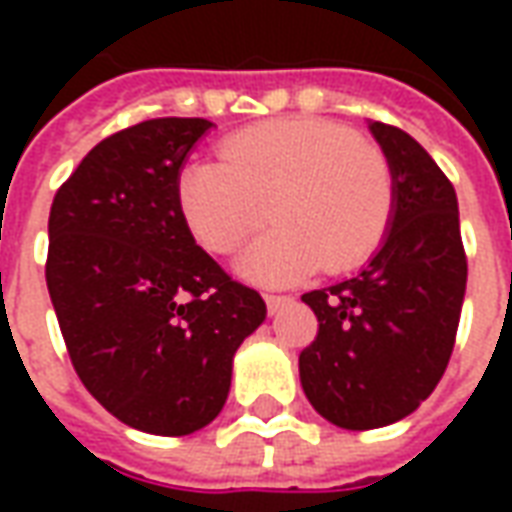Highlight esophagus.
Returning <instances> with one entry per match:
<instances>
[{
  "label": "esophagus",
  "mask_w": 512,
  "mask_h": 512,
  "mask_svg": "<svg viewBox=\"0 0 512 512\" xmlns=\"http://www.w3.org/2000/svg\"><path fill=\"white\" fill-rule=\"evenodd\" d=\"M285 304H290V296H277V293H266V307L268 315H277Z\"/></svg>",
  "instance_id": "34e87169"
}]
</instances>
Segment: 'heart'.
Instances as JSON below:
<instances>
[{"label":"heart","mask_w":512,"mask_h":512,"mask_svg":"<svg viewBox=\"0 0 512 512\" xmlns=\"http://www.w3.org/2000/svg\"><path fill=\"white\" fill-rule=\"evenodd\" d=\"M178 205L213 255H233L268 216L277 219L241 257V271L279 285L321 266L340 274L365 263L395 216V172L381 147L340 123L268 120L227 136L219 161L180 169Z\"/></svg>","instance_id":"obj_1"}]
</instances>
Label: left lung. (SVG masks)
<instances>
[{
    "label": "left lung",
    "instance_id": "1",
    "mask_svg": "<svg viewBox=\"0 0 512 512\" xmlns=\"http://www.w3.org/2000/svg\"><path fill=\"white\" fill-rule=\"evenodd\" d=\"M370 131L395 172V216L356 277L301 301L318 334L299 356L312 408L345 430L408 417L447 370L466 293L458 197L414 136L386 123Z\"/></svg>",
    "mask_w": 512,
    "mask_h": 512
}]
</instances>
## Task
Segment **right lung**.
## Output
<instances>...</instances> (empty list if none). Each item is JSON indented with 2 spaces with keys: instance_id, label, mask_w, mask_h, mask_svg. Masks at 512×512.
Returning <instances> with one entry per match:
<instances>
[{
  "instance_id": "obj_1",
  "label": "right lung",
  "mask_w": 512,
  "mask_h": 512,
  "mask_svg": "<svg viewBox=\"0 0 512 512\" xmlns=\"http://www.w3.org/2000/svg\"><path fill=\"white\" fill-rule=\"evenodd\" d=\"M213 123L156 117L106 136L54 194L46 285L76 376L131 428L186 436L219 417L260 293L194 244L178 175Z\"/></svg>"
}]
</instances>
